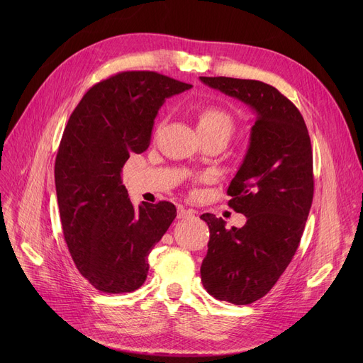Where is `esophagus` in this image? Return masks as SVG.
<instances>
[{"mask_svg":"<svg viewBox=\"0 0 363 363\" xmlns=\"http://www.w3.org/2000/svg\"><path fill=\"white\" fill-rule=\"evenodd\" d=\"M194 213H193V211H188V208H185V207H178V219H185V218H189V216H193Z\"/></svg>","mask_w":363,"mask_h":363,"instance_id":"1","label":"esophagus"}]
</instances>
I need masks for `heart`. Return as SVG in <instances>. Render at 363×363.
<instances>
[{
    "instance_id": "obj_1",
    "label": "heart",
    "mask_w": 363,
    "mask_h": 363,
    "mask_svg": "<svg viewBox=\"0 0 363 363\" xmlns=\"http://www.w3.org/2000/svg\"><path fill=\"white\" fill-rule=\"evenodd\" d=\"M197 126H199L200 133L220 130V129L231 132L233 130V119L225 110L215 107V106H207L199 114Z\"/></svg>"
}]
</instances>
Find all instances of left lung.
Here are the masks:
<instances>
[{
    "label": "left lung",
    "mask_w": 363,
    "mask_h": 363,
    "mask_svg": "<svg viewBox=\"0 0 363 363\" xmlns=\"http://www.w3.org/2000/svg\"><path fill=\"white\" fill-rule=\"evenodd\" d=\"M200 79L256 113L249 150L226 191L228 206L247 218L245 225L226 230L222 218L200 216L211 231L203 287L218 300L250 304L271 291L300 244L313 200L311 137L298 108L272 85Z\"/></svg>",
    "instance_id": "left-lung-1"
}]
</instances>
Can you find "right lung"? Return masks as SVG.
I'll return each instance as SVG.
<instances>
[{
  "instance_id": "1",
  "label": "right lung",
  "mask_w": 363,
  "mask_h": 363,
  "mask_svg": "<svg viewBox=\"0 0 363 363\" xmlns=\"http://www.w3.org/2000/svg\"><path fill=\"white\" fill-rule=\"evenodd\" d=\"M191 86L157 72H119L70 114L54 166L57 201L76 268L103 293L141 287L147 256L177 218L169 201L133 206L121 174L130 152L148 148L164 100Z\"/></svg>"
}]
</instances>
